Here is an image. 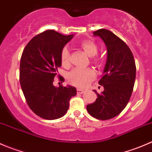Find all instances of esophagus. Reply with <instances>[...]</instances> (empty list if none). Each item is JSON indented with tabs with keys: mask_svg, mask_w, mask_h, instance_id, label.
Here are the masks:
<instances>
[{
	"mask_svg": "<svg viewBox=\"0 0 152 152\" xmlns=\"http://www.w3.org/2000/svg\"><path fill=\"white\" fill-rule=\"evenodd\" d=\"M76 92H77V93H79V94H82V93H85V90H83V89H77V90H76Z\"/></svg>",
	"mask_w": 152,
	"mask_h": 152,
	"instance_id": "1",
	"label": "esophagus"
}]
</instances>
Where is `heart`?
Returning a JSON list of instances; mask_svg holds the SVG:
<instances>
[{"instance_id": "1", "label": "heart", "mask_w": 152, "mask_h": 152, "mask_svg": "<svg viewBox=\"0 0 152 152\" xmlns=\"http://www.w3.org/2000/svg\"><path fill=\"white\" fill-rule=\"evenodd\" d=\"M79 45L84 51L91 57L92 62L96 65H100L102 63V58L97 56L99 48L94 41L91 39H85L79 43ZM61 63L63 66L67 67L70 64V53L66 47L62 49L60 53ZM96 77V73L93 70L87 69H74L72 70L67 76L69 83L79 87H84Z\"/></svg>"}]
</instances>
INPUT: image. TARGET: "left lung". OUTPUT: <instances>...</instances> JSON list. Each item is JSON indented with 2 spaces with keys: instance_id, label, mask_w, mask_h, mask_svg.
I'll return each mask as SVG.
<instances>
[{
  "instance_id": "8db88e82",
  "label": "left lung",
  "mask_w": 152,
  "mask_h": 152,
  "mask_svg": "<svg viewBox=\"0 0 152 152\" xmlns=\"http://www.w3.org/2000/svg\"><path fill=\"white\" fill-rule=\"evenodd\" d=\"M105 43L107 59L103 77L99 82L104 88L96 102L87 106L89 114L99 120H109L120 114L129 101L136 76L134 56L128 45L107 29L93 31Z\"/></svg>"
}]
</instances>
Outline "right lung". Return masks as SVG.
<instances>
[{
  "label": "right lung",
  "instance_id": "right-lung-1",
  "mask_svg": "<svg viewBox=\"0 0 152 152\" xmlns=\"http://www.w3.org/2000/svg\"><path fill=\"white\" fill-rule=\"evenodd\" d=\"M73 37L45 31L34 37L23 51L20 83L28 107L42 118L55 120L65 115L70 99L76 95L74 87L53 85L62 65L61 50Z\"/></svg>",
  "mask_w": 152,
  "mask_h": 152
}]
</instances>
